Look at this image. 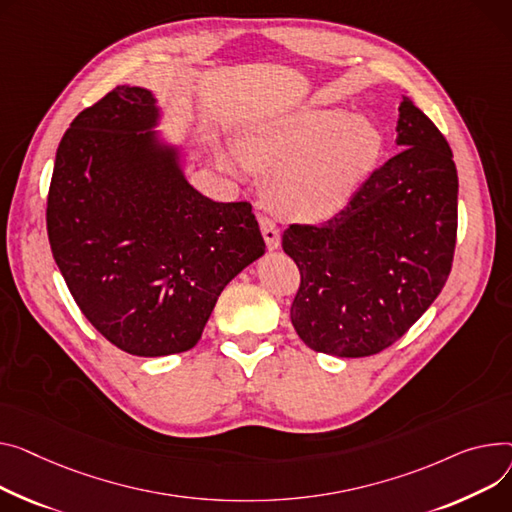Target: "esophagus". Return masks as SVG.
I'll return each mask as SVG.
<instances>
[{"label":"esophagus","mask_w":512,"mask_h":512,"mask_svg":"<svg viewBox=\"0 0 512 512\" xmlns=\"http://www.w3.org/2000/svg\"><path fill=\"white\" fill-rule=\"evenodd\" d=\"M259 226H261V232H263L267 249L269 251L280 249V228L274 222H271L269 218H265V216L259 218Z\"/></svg>","instance_id":"obj_1"}]
</instances>
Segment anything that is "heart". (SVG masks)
<instances>
[{
	"label": "heart",
	"instance_id": "heart-1",
	"mask_svg": "<svg viewBox=\"0 0 512 512\" xmlns=\"http://www.w3.org/2000/svg\"><path fill=\"white\" fill-rule=\"evenodd\" d=\"M385 148L381 127L344 107H302L251 121L234 135L245 166L271 170L267 197L282 218L315 222L342 210L377 168ZM218 164L236 173L238 162L218 152Z\"/></svg>",
	"mask_w": 512,
	"mask_h": 512
}]
</instances>
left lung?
Masks as SVG:
<instances>
[{"label": "left lung", "instance_id": "obj_1", "mask_svg": "<svg viewBox=\"0 0 512 512\" xmlns=\"http://www.w3.org/2000/svg\"><path fill=\"white\" fill-rule=\"evenodd\" d=\"M397 146L342 212L282 234L300 271L290 319L315 352H383L428 311L451 274L457 168L445 135L407 96Z\"/></svg>", "mask_w": 512, "mask_h": 512}]
</instances>
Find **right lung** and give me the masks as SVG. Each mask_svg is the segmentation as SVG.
Instances as JSON below:
<instances>
[{
	"mask_svg": "<svg viewBox=\"0 0 512 512\" xmlns=\"http://www.w3.org/2000/svg\"><path fill=\"white\" fill-rule=\"evenodd\" d=\"M150 90L117 86L63 133L49 245L84 317L133 356L191 350L226 284L265 253L247 201H212L162 144Z\"/></svg>",
	"mask_w": 512,
	"mask_h": 512,
	"instance_id": "1",
	"label": "right lung"
}]
</instances>
